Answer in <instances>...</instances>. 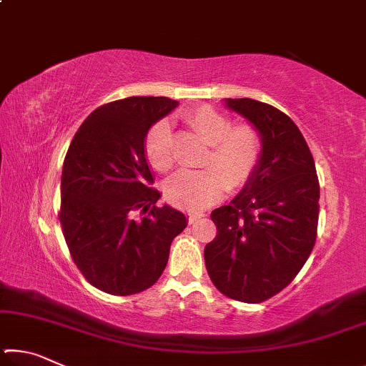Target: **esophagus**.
Returning <instances> with one entry per match:
<instances>
[{"label":"esophagus","mask_w":366,"mask_h":366,"mask_svg":"<svg viewBox=\"0 0 366 366\" xmlns=\"http://www.w3.org/2000/svg\"><path fill=\"white\" fill-rule=\"evenodd\" d=\"M203 214L202 213H189V222L190 224H194L198 219H202Z\"/></svg>","instance_id":"esophagus-1"}]
</instances>
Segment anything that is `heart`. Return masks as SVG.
I'll list each match as a JSON object with an SVG mask.
<instances>
[{"instance_id": "heart-1", "label": "heart", "mask_w": 366, "mask_h": 366, "mask_svg": "<svg viewBox=\"0 0 366 366\" xmlns=\"http://www.w3.org/2000/svg\"><path fill=\"white\" fill-rule=\"evenodd\" d=\"M184 122L205 144L202 171H182L164 185L171 203L190 212L212 207L224 195L227 185L239 189L250 181L262 157V135L253 124H234L231 117L212 107H197L184 113ZM144 152L154 169L166 172L174 164L172 132L166 121L148 129Z\"/></svg>"}]
</instances>
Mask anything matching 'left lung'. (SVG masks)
<instances>
[{
	"label": "left lung",
	"instance_id": "obj_1",
	"mask_svg": "<svg viewBox=\"0 0 366 366\" xmlns=\"http://www.w3.org/2000/svg\"><path fill=\"white\" fill-rule=\"evenodd\" d=\"M262 135V157L234 200L212 213L218 227L205 247L209 277L229 299L259 303L299 274L317 240L320 182L299 127L271 104L226 98Z\"/></svg>",
	"mask_w": 366,
	"mask_h": 366
}]
</instances>
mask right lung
Returning a JSON list of instances; mask_svg holds the SVG:
<instances>
[{"instance_id": "add662e5", "label": "right lung", "mask_w": 366, "mask_h": 366, "mask_svg": "<svg viewBox=\"0 0 366 366\" xmlns=\"http://www.w3.org/2000/svg\"><path fill=\"white\" fill-rule=\"evenodd\" d=\"M166 97H129L97 108L79 127L61 176L59 221L79 271L111 295L159 280L184 213L157 207L161 194L144 152L154 122L177 107ZM140 212L139 219L134 213Z\"/></svg>"}]
</instances>
